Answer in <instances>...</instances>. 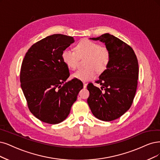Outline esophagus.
<instances>
[{
	"mask_svg": "<svg viewBox=\"0 0 160 160\" xmlns=\"http://www.w3.org/2000/svg\"><path fill=\"white\" fill-rule=\"evenodd\" d=\"M87 87V84L86 83H84V88H86Z\"/></svg>",
	"mask_w": 160,
	"mask_h": 160,
	"instance_id": "1",
	"label": "esophagus"
}]
</instances>
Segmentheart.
<instances>
[{"instance_id": "heart-1", "label": "heart", "mask_w": 160, "mask_h": 160, "mask_svg": "<svg viewBox=\"0 0 160 160\" xmlns=\"http://www.w3.org/2000/svg\"><path fill=\"white\" fill-rule=\"evenodd\" d=\"M62 59L71 69H75L78 57H86L84 69H80L72 74V77L82 82H87L95 78L96 70L101 73L106 70L111 61L110 50L105 45L91 40L84 39L75 47V51L68 49L62 52Z\"/></svg>"}]
</instances>
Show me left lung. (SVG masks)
Returning a JSON list of instances; mask_svg holds the SVG:
<instances>
[{"label":"left lung","mask_w":160,"mask_h":160,"mask_svg":"<svg viewBox=\"0 0 160 160\" xmlns=\"http://www.w3.org/2000/svg\"><path fill=\"white\" fill-rule=\"evenodd\" d=\"M105 43L111 57L108 68L95 82L87 86L90 96L87 102L98 119L111 121L127 112L133 102L137 89L138 62L132 47L114 35L105 33L91 38Z\"/></svg>","instance_id":"8db88e82"}]
</instances>
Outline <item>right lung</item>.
Wrapping results in <instances>:
<instances>
[{
	"label": "right lung",
	"instance_id": "obj_1",
	"mask_svg": "<svg viewBox=\"0 0 160 160\" xmlns=\"http://www.w3.org/2000/svg\"><path fill=\"white\" fill-rule=\"evenodd\" d=\"M72 37L53 34L34 43L22 63L20 80L28 107L42 122H61L83 88L80 80L70 76L62 52L74 42Z\"/></svg>",
	"mask_w": 160,
	"mask_h": 160
}]
</instances>
